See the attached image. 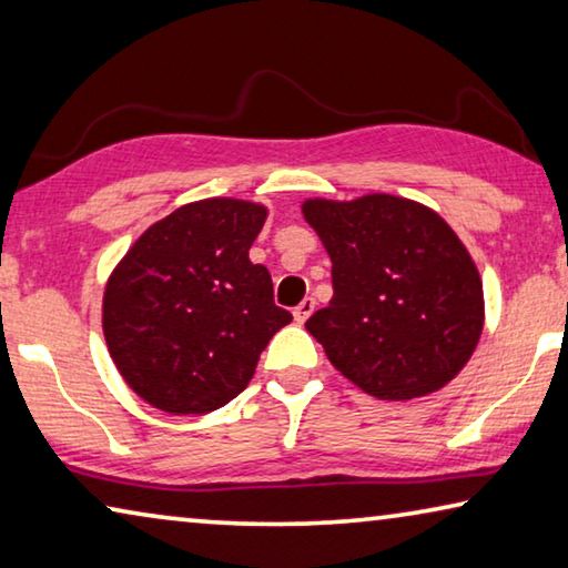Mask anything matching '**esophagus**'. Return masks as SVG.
I'll use <instances>...</instances> for the list:
<instances>
[{
  "mask_svg": "<svg viewBox=\"0 0 568 568\" xmlns=\"http://www.w3.org/2000/svg\"><path fill=\"white\" fill-rule=\"evenodd\" d=\"M313 311H316V301H313V298H305V301L298 305V308L293 311V318L298 321V323H305V321L311 318V313H313Z\"/></svg>",
  "mask_w": 568,
  "mask_h": 568,
  "instance_id": "1",
  "label": "esophagus"
}]
</instances>
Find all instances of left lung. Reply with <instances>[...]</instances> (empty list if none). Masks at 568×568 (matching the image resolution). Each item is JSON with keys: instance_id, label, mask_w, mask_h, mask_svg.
<instances>
[{"instance_id": "left-lung-1", "label": "left lung", "mask_w": 568, "mask_h": 568, "mask_svg": "<svg viewBox=\"0 0 568 568\" xmlns=\"http://www.w3.org/2000/svg\"><path fill=\"white\" fill-rule=\"evenodd\" d=\"M331 257L333 298L305 328L328 362L376 399L427 397L478 348V265L429 206L394 194L301 204Z\"/></svg>"}]
</instances>
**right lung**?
<instances>
[{
	"mask_svg": "<svg viewBox=\"0 0 568 568\" xmlns=\"http://www.w3.org/2000/svg\"><path fill=\"white\" fill-rule=\"evenodd\" d=\"M267 206L235 196L189 202L151 224L108 275L103 336L133 394L169 414L235 399L260 351L293 316L273 301L250 247Z\"/></svg>",
	"mask_w": 568,
	"mask_h": 568,
	"instance_id": "1",
	"label": "right lung"
}]
</instances>
